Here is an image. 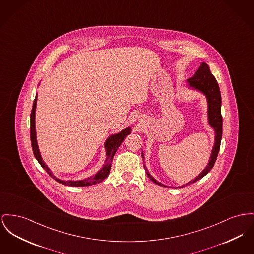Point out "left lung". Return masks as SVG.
<instances>
[{
	"instance_id": "left-lung-1",
	"label": "left lung",
	"mask_w": 254,
	"mask_h": 254,
	"mask_svg": "<svg viewBox=\"0 0 254 254\" xmlns=\"http://www.w3.org/2000/svg\"><path fill=\"white\" fill-rule=\"evenodd\" d=\"M188 82L191 87L199 90L206 96L207 102H208L209 124L212 126V127L216 131V138H215V145L213 147L208 166H206V168L194 180H192V181L188 182L187 184L180 186V187H185L187 185H190L192 183L196 182L197 180H199V179H202L204 176H206L211 171V169L213 168V166L216 162V159H217V156H218V153L220 150L222 134H223V117H222V112H221V105H222L221 92H220L219 84H218L215 76L212 75L210 72L208 65L205 62H202L200 67L195 72L194 76H192L188 79ZM142 156H143V154H142ZM145 171L147 173V176L149 177V179L151 181H153L154 183H156L160 186H165L149 175L146 166H145Z\"/></svg>"
}]
</instances>
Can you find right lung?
<instances>
[{"mask_svg": "<svg viewBox=\"0 0 254 254\" xmlns=\"http://www.w3.org/2000/svg\"><path fill=\"white\" fill-rule=\"evenodd\" d=\"M36 101H37V95L33 101V105H32V109H31V113H30V141H31V147L33 150V154L36 158V160L38 161V163L41 165V167L45 170L46 172L55 179L58 182L62 183L64 185H68V186H75V187H80V186H90V185H94L97 184L103 180H105L109 172H110V168H111V163H112V159L113 156L116 152L117 149L119 148L120 145L122 144V142L124 141V139L128 134H130V127L126 128L124 130H122L118 134L112 135L110 136L106 142H105V148H106V159H105V164L102 170L95 175L94 177H91L88 179H83V180H78V181H62L60 179L55 178L52 173L50 172V169L47 167V165L43 162L38 146H37V142H36V133H35V108H36Z\"/></svg>", "mask_w": 254, "mask_h": 254, "instance_id": "right-lung-1", "label": "right lung"}]
</instances>
